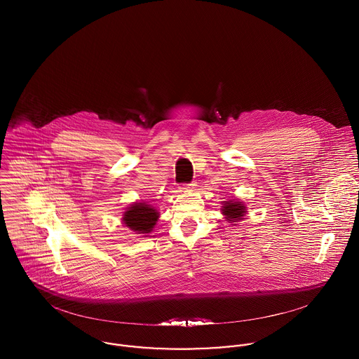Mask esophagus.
<instances>
[{
    "label": "esophagus",
    "instance_id": "obj_1",
    "mask_svg": "<svg viewBox=\"0 0 359 359\" xmlns=\"http://www.w3.org/2000/svg\"><path fill=\"white\" fill-rule=\"evenodd\" d=\"M196 188V184L195 182H191V184H184L182 187H181V189L184 191V192H189V191H194Z\"/></svg>",
    "mask_w": 359,
    "mask_h": 359
}]
</instances>
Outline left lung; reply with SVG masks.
Returning a JSON list of instances; mask_svg holds the SVG:
<instances>
[{"mask_svg":"<svg viewBox=\"0 0 359 359\" xmlns=\"http://www.w3.org/2000/svg\"><path fill=\"white\" fill-rule=\"evenodd\" d=\"M245 210H246L245 205L239 203V202H233V203L226 202L222 205V212L228 217L226 219H229L231 222H236L238 219H242L243 214L246 212Z\"/></svg>","mask_w":359,"mask_h":359,"instance_id":"8db88e82","label":"left lung"}]
</instances>
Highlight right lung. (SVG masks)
<instances>
[{
	"label": "right lung",
	"instance_id": "right-lung-1",
	"mask_svg": "<svg viewBox=\"0 0 359 359\" xmlns=\"http://www.w3.org/2000/svg\"><path fill=\"white\" fill-rule=\"evenodd\" d=\"M158 218V212L149 205L135 203L127 208L124 212L123 221L126 226L138 232V233H149L154 229V224Z\"/></svg>",
	"mask_w": 359,
	"mask_h": 359
}]
</instances>
